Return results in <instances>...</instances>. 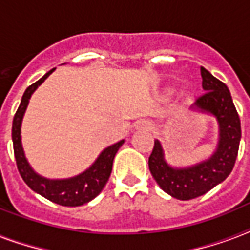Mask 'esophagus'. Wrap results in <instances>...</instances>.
I'll return each instance as SVG.
<instances>
[{
  "label": "esophagus",
  "mask_w": 250,
  "mask_h": 250,
  "mask_svg": "<svg viewBox=\"0 0 250 250\" xmlns=\"http://www.w3.org/2000/svg\"><path fill=\"white\" fill-rule=\"evenodd\" d=\"M137 129H142V130H151L152 123L148 120H141L137 123Z\"/></svg>",
  "instance_id": "34e87169"
}]
</instances>
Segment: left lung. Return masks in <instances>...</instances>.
<instances>
[{
  "mask_svg": "<svg viewBox=\"0 0 250 250\" xmlns=\"http://www.w3.org/2000/svg\"><path fill=\"white\" fill-rule=\"evenodd\" d=\"M202 87L206 91L190 107L191 111L215 117L218 145L210 158L188 167H173L166 160L159 139L148 158V168L158 185L176 199L188 201L204 195L231 173L239 152L241 126L228 87L205 67H201Z\"/></svg>",
  "mask_w": 250,
  "mask_h": 250,
  "instance_id": "left-lung-1",
  "label": "left lung"
}]
</instances>
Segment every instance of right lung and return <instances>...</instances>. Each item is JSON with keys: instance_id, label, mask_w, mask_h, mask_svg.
<instances>
[{"instance_id": "right-lung-1", "label": "right lung", "mask_w": 250, "mask_h": 250, "mask_svg": "<svg viewBox=\"0 0 250 250\" xmlns=\"http://www.w3.org/2000/svg\"><path fill=\"white\" fill-rule=\"evenodd\" d=\"M55 70L56 67L48 71L44 77L39 79L38 82L27 87V90L24 91L18 111L13 120V130H11L13 146H14V155L19 173L24 180V183L32 190L57 205L75 208V206H82V205L92 201L100 191L103 190V188L105 187V184L111 176L112 164H113L116 152L119 151V148L123 146L125 141L121 139L120 142L104 148L86 171H83L82 173L77 176H73V177H69V179H46L44 176L36 173L24 155L21 127H22L23 116L26 113L31 96L36 91V88Z\"/></svg>"}]
</instances>
